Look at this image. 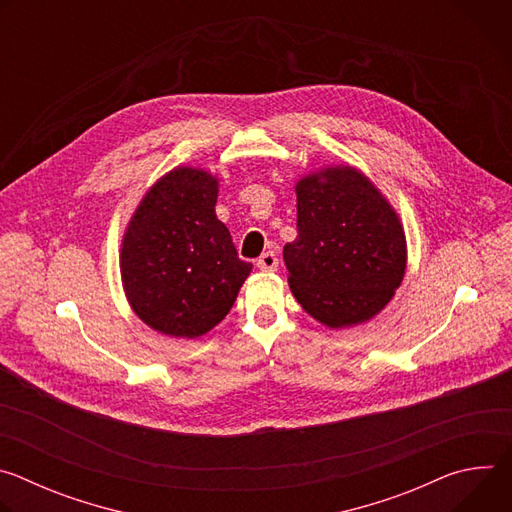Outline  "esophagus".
Instances as JSON below:
<instances>
[{
	"label": "esophagus",
	"mask_w": 512,
	"mask_h": 512,
	"mask_svg": "<svg viewBox=\"0 0 512 512\" xmlns=\"http://www.w3.org/2000/svg\"><path fill=\"white\" fill-rule=\"evenodd\" d=\"M279 265V259H277V253L275 251H267L263 253L259 259H257V267L261 271H275Z\"/></svg>",
	"instance_id": "esophagus-1"
}]
</instances>
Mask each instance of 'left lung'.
Returning a JSON list of instances; mask_svg holds the SVG:
<instances>
[{"mask_svg":"<svg viewBox=\"0 0 512 512\" xmlns=\"http://www.w3.org/2000/svg\"><path fill=\"white\" fill-rule=\"evenodd\" d=\"M298 237L283 247L298 304L328 328L375 318L407 269L401 218L360 170L340 164L300 178Z\"/></svg>","mask_w":512,"mask_h":512,"instance_id":"left-lung-1","label":"left lung"}]
</instances>
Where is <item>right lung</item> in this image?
Listing matches in <instances>:
<instances>
[{"label": "right lung", "instance_id": "1", "mask_svg": "<svg viewBox=\"0 0 512 512\" xmlns=\"http://www.w3.org/2000/svg\"><path fill=\"white\" fill-rule=\"evenodd\" d=\"M216 196V176L178 166L143 194L123 233L125 298L166 336L192 340L223 322L253 269L216 218Z\"/></svg>", "mask_w": 512, "mask_h": 512}]
</instances>
